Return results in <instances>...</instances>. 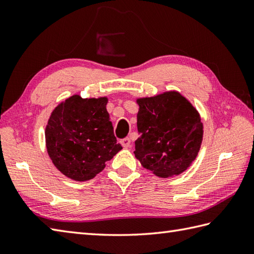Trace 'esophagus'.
Instances as JSON below:
<instances>
[{
    "instance_id": "obj_1",
    "label": "esophagus",
    "mask_w": 254,
    "mask_h": 254,
    "mask_svg": "<svg viewBox=\"0 0 254 254\" xmlns=\"http://www.w3.org/2000/svg\"><path fill=\"white\" fill-rule=\"evenodd\" d=\"M121 144L123 145V147H126V148L130 147V145H131V139H130V137H124V138H122V139H121Z\"/></svg>"
}]
</instances>
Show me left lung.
<instances>
[{"mask_svg": "<svg viewBox=\"0 0 254 254\" xmlns=\"http://www.w3.org/2000/svg\"><path fill=\"white\" fill-rule=\"evenodd\" d=\"M137 104L135 157L158 177L182 174L201 147L203 124L198 112L177 91L137 99Z\"/></svg>", "mask_w": 254, "mask_h": 254, "instance_id": "left-lung-1", "label": "left lung"}]
</instances>
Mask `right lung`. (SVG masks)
I'll return each instance as SVG.
<instances>
[{
  "mask_svg": "<svg viewBox=\"0 0 254 254\" xmlns=\"http://www.w3.org/2000/svg\"><path fill=\"white\" fill-rule=\"evenodd\" d=\"M108 99L69 97L59 105L46 127L47 150L64 176L86 181L99 174L122 149L113 133Z\"/></svg>",
  "mask_w": 254,
  "mask_h": 254,
  "instance_id": "right-lung-1",
  "label": "right lung"
}]
</instances>
